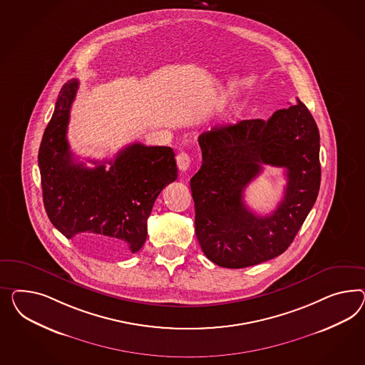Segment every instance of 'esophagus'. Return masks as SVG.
Wrapping results in <instances>:
<instances>
[{
  "instance_id": "1",
  "label": "esophagus",
  "mask_w": 365,
  "mask_h": 365,
  "mask_svg": "<svg viewBox=\"0 0 365 365\" xmlns=\"http://www.w3.org/2000/svg\"><path fill=\"white\" fill-rule=\"evenodd\" d=\"M177 165L180 171H187L191 165V157L187 153H179L177 155Z\"/></svg>"
}]
</instances>
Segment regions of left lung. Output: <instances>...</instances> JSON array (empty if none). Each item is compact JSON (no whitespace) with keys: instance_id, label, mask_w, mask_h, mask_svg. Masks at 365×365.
<instances>
[{"instance_id":"left-lung-1","label":"left lung","mask_w":365,"mask_h":365,"mask_svg":"<svg viewBox=\"0 0 365 365\" xmlns=\"http://www.w3.org/2000/svg\"><path fill=\"white\" fill-rule=\"evenodd\" d=\"M202 166L191 178L195 234L217 266L245 268L282 255L294 242L320 188V135L303 102L268 120L245 119L197 138ZM262 164L287 168L285 197L266 217L244 205L242 192Z\"/></svg>"}]
</instances>
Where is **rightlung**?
<instances>
[{"mask_svg":"<svg viewBox=\"0 0 365 365\" xmlns=\"http://www.w3.org/2000/svg\"><path fill=\"white\" fill-rule=\"evenodd\" d=\"M70 79L59 91L38 151L42 197L53 226L101 257L138 252L159 192L178 177L175 154L166 146L133 143L114 160L94 168L76 162L66 138L78 90Z\"/></svg>","mask_w":365,"mask_h":365,"instance_id":"1","label":"right lung"}]
</instances>
